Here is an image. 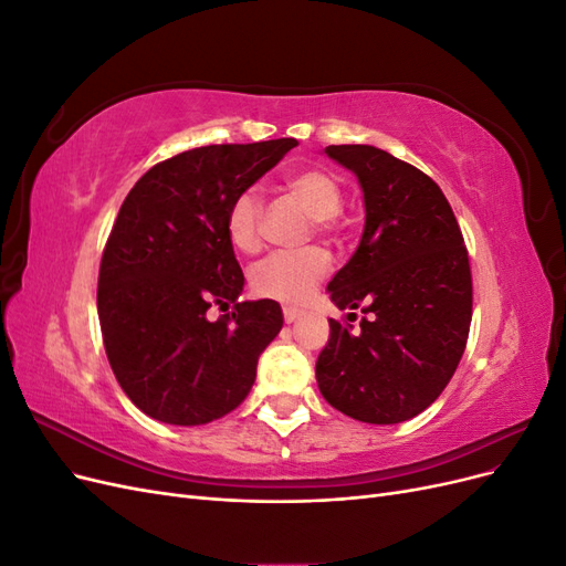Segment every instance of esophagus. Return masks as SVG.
Instances as JSON below:
<instances>
[{"instance_id":"34e87169","label":"esophagus","mask_w":566,"mask_h":566,"mask_svg":"<svg viewBox=\"0 0 566 566\" xmlns=\"http://www.w3.org/2000/svg\"><path fill=\"white\" fill-rule=\"evenodd\" d=\"M300 316H302V312L297 310V306H283V318H285V323H295Z\"/></svg>"}]
</instances>
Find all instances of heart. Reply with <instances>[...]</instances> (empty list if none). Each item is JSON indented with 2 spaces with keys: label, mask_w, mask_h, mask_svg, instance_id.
I'll return each instance as SVG.
<instances>
[{
  "label": "heart",
  "mask_w": 566,
  "mask_h": 566,
  "mask_svg": "<svg viewBox=\"0 0 566 566\" xmlns=\"http://www.w3.org/2000/svg\"><path fill=\"white\" fill-rule=\"evenodd\" d=\"M285 191L293 196L314 219L323 233L333 231V221L345 205L339 181L323 167H304L283 179ZM262 205L254 193H241L227 212V233L235 250L254 252L262 241ZM331 256L321 248L300 252H276L256 264L250 273L252 290L260 297L300 304L312 295L316 283L328 273Z\"/></svg>",
  "instance_id": "heart-1"
}]
</instances>
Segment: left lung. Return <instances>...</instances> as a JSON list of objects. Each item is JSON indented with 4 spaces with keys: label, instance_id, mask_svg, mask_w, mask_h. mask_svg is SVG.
<instances>
[{
    "label": "left lung",
    "instance_id": "left-lung-1",
    "mask_svg": "<svg viewBox=\"0 0 566 566\" xmlns=\"http://www.w3.org/2000/svg\"><path fill=\"white\" fill-rule=\"evenodd\" d=\"M364 191L366 227L328 283L337 310L316 361L323 399L342 413L397 424L434 403L468 345L472 273L447 196L418 167L375 146H328Z\"/></svg>",
    "mask_w": 566,
    "mask_h": 566
}]
</instances>
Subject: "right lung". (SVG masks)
<instances>
[{
	"label": "right lung",
	"mask_w": 566,
	"mask_h": 566,
	"mask_svg": "<svg viewBox=\"0 0 566 566\" xmlns=\"http://www.w3.org/2000/svg\"><path fill=\"white\" fill-rule=\"evenodd\" d=\"M295 139L184 150L150 167L117 212L98 271V321L132 403L167 424H205L241 406L283 328L279 302H238L243 271L231 202ZM212 305L232 312L207 318Z\"/></svg>",
	"instance_id": "1"
}]
</instances>
